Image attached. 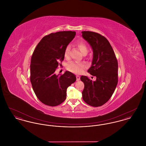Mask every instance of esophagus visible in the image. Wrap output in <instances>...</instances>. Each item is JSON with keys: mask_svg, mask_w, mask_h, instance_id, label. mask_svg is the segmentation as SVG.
<instances>
[{"mask_svg": "<svg viewBox=\"0 0 146 146\" xmlns=\"http://www.w3.org/2000/svg\"><path fill=\"white\" fill-rule=\"evenodd\" d=\"M76 81H79L80 79V76H76Z\"/></svg>", "mask_w": 146, "mask_h": 146, "instance_id": "obj_1", "label": "esophagus"}]
</instances>
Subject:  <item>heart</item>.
<instances>
[{
  "instance_id": "obj_1",
  "label": "heart",
  "mask_w": 146,
  "mask_h": 146,
  "mask_svg": "<svg viewBox=\"0 0 146 146\" xmlns=\"http://www.w3.org/2000/svg\"><path fill=\"white\" fill-rule=\"evenodd\" d=\"M77 47L82 54L87 53L88 51V48L84 42H79L77 44ZM70 46H67L64 50V56L66 58L69 57L70 54ZM86 65L82 62H70L67 66V68L70 72L76 73L80 74L83 72L84 70L86 68Z\"/></svg>"
}]
</instances>
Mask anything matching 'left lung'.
I'll return each instance as SVG.
<instances>
[{"label":"left lung","instance_id":"8db88e82","mask_svg":"<svg viewBox=\"0 0 146 146\" xmlns=\"http://www.w3.org/2000/svg\"><path fill=\"white\" fill-rule=\"evenodd\" d=\"M82 36L89 42L93 50L92 64L88 72L96 80L92 81L82 76L84 84L82 97L87 104L99 107L111 97L117 85L118 61L108 40L96 32L83 31Z\"/></svg>","mask_w":146,"mask_h":146}]
</instances>
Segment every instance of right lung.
<instances>
[{"label": "right lung", "mask_w": 146, "mask_h": 146, "mask_svg": "<svg viewBox=\"0 0 146 146\" xmlns=\"http://www.w3.org/2000/svg\"><path fill=\"white\" fill-rule=\"evenodd\" d=\"M76 35L74 31H62L47 35L32 56L31 82L36 97L45 105L53 107L62 104L68 87L76 80V76L69 71L60 76L55 74L58 65H62L64 50Z\"/></svg>", "instance_id": "1"}]
</instances>
